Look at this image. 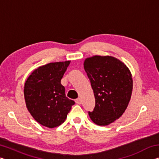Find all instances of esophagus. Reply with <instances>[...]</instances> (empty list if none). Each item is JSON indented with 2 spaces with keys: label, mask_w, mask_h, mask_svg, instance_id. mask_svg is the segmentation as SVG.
I'll return each instance as SVG.
<instances>
[{
  "label": "esophagus",
  "mask_w": 159,
  "mask_h": 159,
  "mask_svg": "<svg viewBox=\"0 0 159 159\" xmlns=\"http://www.w3.org/2000/svg\"><path fill=\"white\" fill-rule=\"evenodd\" d=\"M75 102H76V103L78 104H81L82 103V101H81V99H80V98L76 99V100H75Z\"/></svg>",
  "instance_id": "obj_1"
}]
</instances>
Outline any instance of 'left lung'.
<instances>
[{
  "label": "left lung",
  "mask_w": 159,
  "mask_h": 159,
  "mask_svg": "<svg viewBox=\"0 0 159 159\" xmlns=\"http://www.w3.org/2000/svg\"><path fill=\"white\" fill-rule=\"evenodd\" d=\"M84 69L95 99V107L88 111L98 125H107L119 118L125 111L133 91V78L125 64L111 56L85 59Z\"/></svg>",
  "instance_id": "left-lung-1"
}]
</instances>
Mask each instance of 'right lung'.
<instances>
[{"mask_svg": "<svg viewBox=\"0 0 159 159\" xmlns=\"http://www.w3.org/2000/svg\"><path fill=\"white\" fill-rule=\"evenodd\" d=\"M70 61L51 62L39 66L25 83L26 105L36 121L52 128L64 122L75 102L66 98L61 80Z\"/></svg>", "mask_w": 159, "mask_h": 159, "instance_id": "add662e5", "label": "right lung"}]
</instances>
